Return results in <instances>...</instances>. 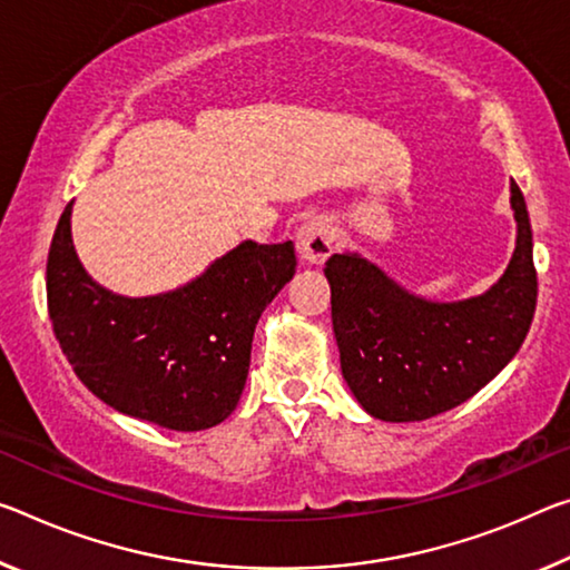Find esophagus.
Segmentation results:
<instances>
[{
  "mask_svg": "<svg viewBox=\"0 0 570 570\" xmlns=\"http://www.w3.org/2000/svg\"><path fill=\"white\" fill-rule=\"evenodd\" d=\"M334 225L327 218H309L296 230V250L306 264H324L334 250Z\"/></svg>",
  "mask_w": 570,
  "mask_h": 570,
  "instance_id": "1",
  "label": "esophagus"
}]
</instances>
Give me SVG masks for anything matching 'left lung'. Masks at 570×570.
Masks as SVG:
<instances>
[{
	"label": "left lung",
	"mask_w": 570,
	"mask_h": 570,
	"mask_svg": "<svg viewBox=\"0 0 570 570\" xmlns=\"http://www.w3.org/2000/svg\"><path fill=\"white\" fill-rule=\"evenodd\" d=\"M518 246L500 282L464 302L413 296L357 253L324 264L342 375L381 421H426L492 381L525 342L538 302L525 197L510 183Z\"/></svg>",
	"instance_id": "8db88e82"
}]
</instances>
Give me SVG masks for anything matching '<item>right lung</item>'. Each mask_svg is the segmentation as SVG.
I'll list each match as a JSON object with an SVG mask.
<instances>
[{"label": "right lung", "instance_id": "obj_1", "mask_svg": "<svg viewBox=\"0 0 570 570\" xmlns=\"http://www.w3.org/2000/svg\"><path fill=\"white\" fill-rule=\"evenodd\" d=\"M62 210L48 253V312L96 399L171 431H203L240 401L261 312L294 276V243L246 240L169 294L129 299L86 274Z\"/></svg>", "mask_w": 570, "mask_h": 570}]
</instances>
